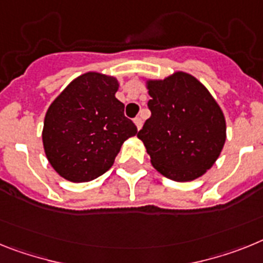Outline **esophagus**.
Listing matches in <instances>:
<instances>
[{
    "label": "esophagus",
    "instance_id": "34e87169",
    "mask_svg": "<svg viewBox=\"0 0 263 263\" xmlns=\"http://www.w3.org/2000/svg\"><path fill=\"white\" fill-rule=\"evenodd\" d=\"M135 125H136V128L140 129L141 125H143V120H141V118H135Z\"/></svg>",
    "mask_w": 263,
    "mask_h": 263
}]
</instances>
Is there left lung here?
<instances>
[{
  "instance_id": "left-lung-1",
  "label": "left lung",
  "mask_w": 263,
  "mask_h": 263,
  "mask_svg": "<svg viewBox=\"0 0 263 263\" xmlns=\"http://www.w3.org/2000/svg\"><path fill=\"white\" fill-rule=\"evenodd\" d=\"M151 118L138 138L155 170L173 181H192L220 156L227 123L211 92L193 75L177 71L147 81Z\"/></svg>"
}]
</instances>
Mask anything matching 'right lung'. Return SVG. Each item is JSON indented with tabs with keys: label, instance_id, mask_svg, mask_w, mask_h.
I'll list each match as a JSON object with an SVG mask.
<instances>
[{
	"label": "right lung",
	"instance_id": "right-lung-1",
	"mask_svg": "<svg viewBox=\"0 0 263 263\" xmlns=\"http://www.w3.org/2000/svg\"><path fill=\"white\" fill-rule=\"evenodd\" d=\"M116 78L86 72L50 104L42 141L49 163L63 179L86 182L112 166L123 143L138 128L115 98Z\"/></svg>",
	"mask_w": 263,
	"mask_h": 263
}]
</instances>
